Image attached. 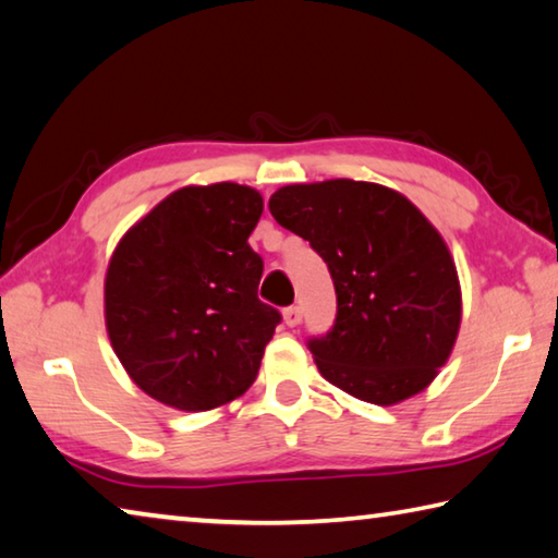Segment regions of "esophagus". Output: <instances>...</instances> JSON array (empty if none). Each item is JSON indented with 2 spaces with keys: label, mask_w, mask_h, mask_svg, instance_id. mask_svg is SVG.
I'll list each match as a JSON object with an SVG mask.
<instances>
[{
  "label": "esophagus",
  "mask_w": 558,
  "mask_h": 558,
  "mask_svg": "<svg viewBox=\"0 0 558 558\" xmlns=\"http://www.w3.org/2000/svg\"><path fill=\"white\" fill-rule=\"evenodd\" d=\"M282 319H286L288 327H298V324L302 322V310L298 305H290L282 310Z\"/></svg>",
  "instance_id": "1"
}]
</instances>
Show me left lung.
<instances>
[{
	"label": "left lung",
	"mask_w": 558,
	"mask_h": 558,
	"mask_svg": "<svg viewBox=\"0 0 558 558\" xmlns=\"http://www.w3.org/2000/svg\"><path fill=\"white\" fill-rule=\"evenodd\" d=\"M268 207L331 272L337 317L307 339L322 376L373 404L427 388L459 333L461 290L451 253L422 211L395 190L356 180L280 187Z\"/></svg>",
	"instance_id": "1"
}]
</instances>
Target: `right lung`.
I'll use <instances>...</instances> for the list:
<instances>
[{
	"label": "right lung",
	"mask_w": 558,
	"mask_h": 558,
	"mask_svg": "<svg viewBox=\"0 0 558 558\" xmlns=\"http://www.w3.org/2000/svg\"><path fill=\"white\" fill-rule=\"evenodd\" d=\"M263 199L236 182L182 187L119 241L105 282L107 331L141 390L202 412L256 380L280 312L258 300L248 246Z\"/></svg>",
	"instance_id": "add662e5"
}]
</instances>
